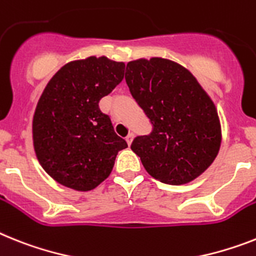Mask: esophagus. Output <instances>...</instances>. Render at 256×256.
I'll use <instances>...</instances> for the list:
<instances>
[{"label":"esophagus","mask_w":256,"mask_h":256,"mask_svg":"<svg viewBox=\"0 0 256 256\" xmlns=\"http://www.w3.org/2000/svg\"><path fill=\"white\" fill-rule=\"evenodd\" d=\"M132 139H134V134H132V132H128V136H126V142H128V146L132 144Z\"/></svg>","instance_id":"obj_1"}]
</instances>
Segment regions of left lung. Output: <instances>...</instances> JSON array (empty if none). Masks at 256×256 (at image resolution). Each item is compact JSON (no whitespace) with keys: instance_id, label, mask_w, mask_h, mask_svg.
Listing matches in <instances>:
<instances>
[{"instance_id":"obj_1","label":"left lung","mask_w":256,"mask_h":256,"mask_svg":"<svg viewBox=\"0 0 256 256\" xmlns=\"http://www.w3.org/2000/svg\"><path fill=\"white\" fill-rule=\"evenodd\" d=\"M124 79L152 124L151 134L132 144L148 174L166 184L199 177L221 144L220 120L207 92L188 68L160 57L128 62Z\"/></svg>"}]
</instances>
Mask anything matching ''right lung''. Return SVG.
Returning <instances> with one entry per match:
<instances>
[{
	"mask_svg": "<svg viewBox=\"0 0 256 256\" xmlns=\"http://www.w3.org/2000/svg\"><path fill=\"white\" fill-rule=\"evenodd\" d=\"M124 64L108 57L72 61L53 75L36 105V158L54 181L90 191L109 177L128 143L114 132L98 102L124 79Z\"/></svg>",
	"mask_w": 256,
	"mask_h": 256,
	"instance_id": "add662e5",
	"label": "right lung"
}]
</instances>
